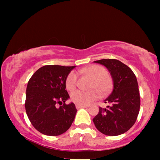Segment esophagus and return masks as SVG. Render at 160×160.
Masks as SVG:
<instances>
[{
	"instance_id": "esophagus-1",
	"label": "esophagus",
	"mask_w": 160,
	"mask_h": 160,
	"mask_svg": "<svg viewBox=\"0 0 160 160\" xmlns=\"http://www.w3.org/2000/svg\"><path fill=\"white\" fill-rule=\"evenodd\" d=\"M86 107H87V106H80V105H76V108L78 109H81V108H86Z\"/></svg>"
}]
</instances>
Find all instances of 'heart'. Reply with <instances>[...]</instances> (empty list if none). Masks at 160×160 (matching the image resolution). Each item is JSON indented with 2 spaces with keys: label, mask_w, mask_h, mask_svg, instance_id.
<instances>
[{
  "label": "heart",
  "mask_w": 160,
  "mask_h": 160,
  "mask_svg": "<svg viewBox=\"0 0 160 160\" xmlns=\"http://www.w3.org/2000/svg\"><path fill=\"white\" fill-rule=\"evenodd\" d=\"M80 72L88 75L93 79L90 88L96 90L98 92L104 95L111 90L113 85V81L107 70L99 65H93L80 70ZM78 84V75L74 71L70 72L66 79V89L69 91L75 90ZM97 97L96 91L83 92L75 90L72 92L70 95V99L75 104L80 106H87L92 102L95 100Z\"/></svg>",
  "instance_id": "1"
}]
</instances>
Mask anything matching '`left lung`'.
Masks as SVG:
<instances>
[{
	"mask_svg": "<svg viewBox=\"0 0 160 160\" xmlns=\"http://www.w3.org/2000/svg\"><path fill=\"white\" fill-rule=\"evenodd\" d=\"M100 63L109 70L113 88L104 100L109 106L99 108V113L93 118L96 128L102 133L116 136L131 128L138 116L140 99L138 84L134 72L128 66L116 59H102Z\"/></svg>",
	"mask_w": 160,
	"mask_h": 160,
	"instance_id": "left-lung-1",
	"label": "left lung"
}]
</instances>
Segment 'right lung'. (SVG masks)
I'll list each match as a JSON object with an SVG mask.
<instances>
[{
    "label": "right lung",
    "instance_id": "add662e5",
    "mask_svg": "<svg viewBox=\"0 0 160 160\" xmlns=\"http://www.w3.org/2000/svg\"><path fill=\"white\" fill-rule=\"evenodd\" d=\"M75 66H44L32 75L26 90L25 109L35 128L41 133L56 136L69 129L77 109L66 90V79ZM58 103L61 105L57 107Z\"/></svg>",
    "mask_w": 160,
    "mask_h": 160
}]
</instances>
